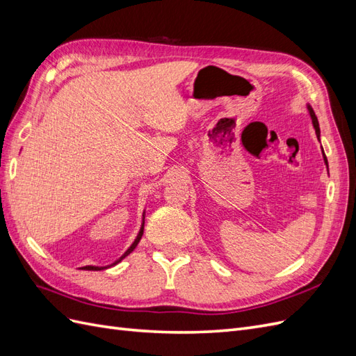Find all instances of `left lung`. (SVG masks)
Listing matches in <instances>:
<instances>
[{
	"mask_svg": "<svg viewBox=\"0 0 356 356\" xmlns=\"http://www.w3.org/2000/svg\"><path fill=\"white\" fill-rule=\"evenodd\" d=\"M307 110H309V114H310V118H312V124H314V127H315L316 136H318V139H319V141H321V129H319V123H318V118H316V115H315V111L312 110V106H310V105H307ZM322 156H324L325 166H327V169H328V160H327V157H325L324 149H322Z\"/></svg>",
	"mask_w": 356,
	"mask_h": 356,
	"instance_id": "1",
	"label": "left lung"
}]
</instances>
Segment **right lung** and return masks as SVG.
Listing matches in <instances>:
<instances>
[{"label": "right lung", "mask_w": 356, "mask_h": 356, "mask_svg": "<svg viewBox=\"0 0 356 356\" xmlns=\"http://www.w3.org/2000/svg\"><path fill=\"white\" fill-rule=\"evenodd\" d=\"M144 218H145V212H144V215H143V225H141V230H139V233H138V236H136V239L134 241V243L127 248V251L118 258V260H115L113 264H110V266H105V267H98V266H84V267H81V268H84V270H104V268H108V267H111V266H115L117 263H120L124 257H127L129 254H131L135 248H136V245L139 243V241H141V238H143V234H144Z\"/></svg>", "instance_id": "add662e5"}]
</instances>
